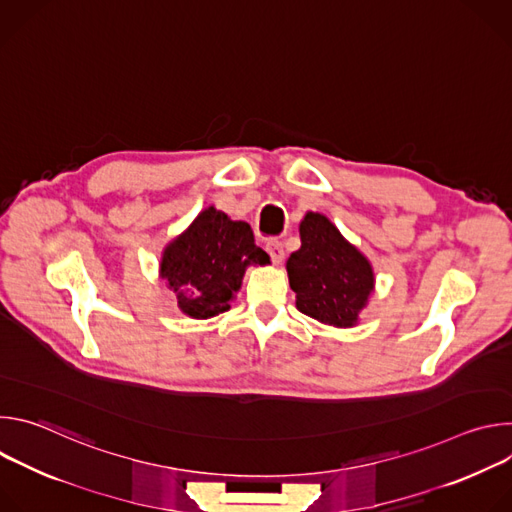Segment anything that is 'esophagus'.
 <instances>
[{"instance_id": "obj_1", "label": "esophagus", "mask_w": 512, "mask_h": 512, "mask_svg": "<svg viewBox=\"0 0 512 512\" xmlns=\"http://www.w3.org/2000/svg\"><path fill=\"white\" fill-rule=\"evenodd\" d=\"M265 249H267V253H269V257H271V261L273 263H281L283 261V257H285V251H283V243L281 241H277V239H269L267 241V245H265Z\"/></svg>"}]
</instances>
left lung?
<instances>
[{
    "instance_id": "obj_1",
    "label": "left lung",
    "mask_w": 512,
    "mask_h": 512,
    "mask_svg": "<svg viewBox=\"0 0 512 512\" xmlns=\"http://www.w3.org/2000/svg\"><path fill=\"white\" fill-rule=\"evenodd\" d=\"M300 237L302 247L285 265L298 310L322 324L352 328L375 289L369 259L320 212L304 216Z\"/></svg>"
}]
</instances>
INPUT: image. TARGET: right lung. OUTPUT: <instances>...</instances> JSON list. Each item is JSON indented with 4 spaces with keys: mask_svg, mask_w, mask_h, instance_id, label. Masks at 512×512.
<instances>
[{
    "mask_svg": "<svg viewBox=\"0 0 512 512\" xmlns=\"http://www.w3.org/2000/svg\"><path fill=\"white\" fill-rule=\"evenodd\" d=\"M269 255L255 245L243 221L208 206L162 255L160 273L178 298L180 310L206 320L231 308L249 265H267Z\"/></svg>",
    "mask_w": 512,
    "mask_h": 512,
    "instance_id": "right-lung-1",
    "label": "right lung"
}]
</instances>
